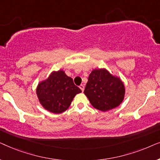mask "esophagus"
<instances>
[{"label": "esophagus", "instance_id": "obj_1", "mask_svg": "<svg viewBox=\"0 0 160 160\" xmlns=\"http://www.w3.org/2000/svg\"><path fill=\"white\" fill-rule=\"evenodd\" d=\"M79 88L82 89V92H84V84H81L80 86H79Z\"/></svg>", "mask_w": 160, "mask_h": 160}]
</instances>
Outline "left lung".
<instances>
[{
	"mask_svg": "<svg viewBox=\"0 0 160 160\" xmlns=\"http://www.w3.org/2000/svg\"><path fill=\"white\" fill-rule=\"evenodd\" d=\"M84 95L94 108L107 111L117 108L123 101L125 86L119 76L106 68H95L89 74Z\"/></svg>",
	"mask_w": 160,
	"mask_h": 160,
	"instance_id": "1",
	"label": "left lung"
}]
</instances>
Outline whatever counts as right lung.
Masks as SVG:
<instances>
[{
    "label": "right lung",
    "instance_id": "1",
    "mask_svg": "<svg viewBox=\"0 0 160 160\" xmlns=\"http://www.w3.org/2000/svg\"><path fill=\"white\" fill-rule=\"evenodd\" d=\"M82 90L74 84L72 78L63 70L53 71L47 79L36 87L38 101L43 108L54 113H61L69 108L71 102Z\"/></svg>",
    "mask_w": 160,
    "mask_h": 160
}]
</instances>
